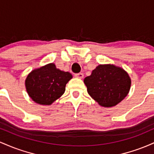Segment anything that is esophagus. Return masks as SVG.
I'll return each mask as SVG.
<instances>
[{"label":"esophagus","instance_id":"obj_1","mask_svg":"<svg viewBox=\"0 0 154 154\" xmlns=\"http://www.w3.org/2000/svg\"><path fill=\"white\" fill-rule=\"evenodd\" d=\"M75 77H77V78L79 79H82L83 77H84V75L82 73H78V74H75Z\"/></svg>","mask_w":154,"mask_h":154}]
</instances>
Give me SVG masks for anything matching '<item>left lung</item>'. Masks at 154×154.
Here are the masks:
<instances>
[{
    "instance_id": "8db88e82",
    "label": "left lung",
    "mask_w": 154,
    "mask_h": 154,
    "mask_svg": "<svg viewBox=\"0 0 154 154\" xmlns=\"http://www.w3.org/2000/svg\"><path fill=\"white\" fill-rule=\"evenodd\" d=\"M88 94L100 106L112 107L128 95L131 79L125 69L114 64H100L84 79Z\"/></svg>"
}]
</instances>
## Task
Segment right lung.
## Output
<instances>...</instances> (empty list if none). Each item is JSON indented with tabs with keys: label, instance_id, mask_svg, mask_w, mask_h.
<instances>
[{
	"label": "right lung",
	"instance_id": "add662e5",
	"mask_svg": "<svg viewBox=\"0 0 154 154\" xmlns=\"http://www.w3.org/2000/svg\"><path fill=\"white\" fill-rule=\"evenodd\" d=\"M72 78L69 72L59 69L54 63H48L27 75L26 91L35 103L49 106L64 93L66 83Z\"/></svg>",
	"mask_w": 154,
	"mask_h": 154
}]
</instances>
